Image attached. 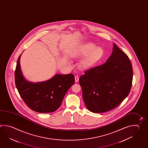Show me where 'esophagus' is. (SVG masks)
Masks as SVG:
<instances>
[{
    "instance_id": "34e87169",
    "label": "esophagus",
    "mask_w": 148,
    "mask_h": 148,
    "mask_svg": "<svg viewBox=\"0 0 148 148\" xmlns=\"http://www.w3.org/2000/svg\"><path fill=\"white\" fill-rule=\"evenodd\" d=\"M75 82H77L79 81V76H75Z\"/></svg>"
}]
</instances>
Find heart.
<instances>
[{
	"label": "heart",
	"mask_w": 148,
	"mask_h": 148,
	"mask_svg": "<svg viewBox=\"0 0 148 148\" xmlns=\"http://www.w3.org/2000/svg\"><path fill=\"white\" fill-rule=\"evenodd\" d=\"M103 50L100 47L92 43H85L79 46L76 51L77 57L82 58L79 62V67L86 69L94 66L102 56Z\"/></svg>",
	"instance_id": "1"
}]
</instances>
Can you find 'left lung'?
Listing matches in <instances>:
<instances>
[{
  "instance_id": "1",
  "label": "left lung",
  "mask_w": 148,
  "mask_h": 148,
  "mask_svg": "<svg viewBox=\"0 0 148 148\" xmlns=\"http://www.w3.org/2000/svg\"><path fill=\"white\" fill-rule=\"evenodd\" d=\"M133 70L130 60L115 44L106 63L88 70L79 79L85 104L93 113L118 106L129 95Z\"/></svg>"
}]
</instances>
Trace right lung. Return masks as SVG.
<instances>
[{"mask_svg":"<svg viewBox=\"0 0 148 148\" xmlns=\"http://www.w3.org/2000/svg\"><path fill=\"white\" fill-rule=\"evenodd\" d=\"M21 55L15 72L16 86L21 98L34 111L46 113L54 112L60 106L64 97L75 82L72 74H58L45 81H27L21 72Z\"/></svg>","mask_w":148,"mask_h":148,"instance_id":"add662e5","label":"right lung"}]
</instances>
